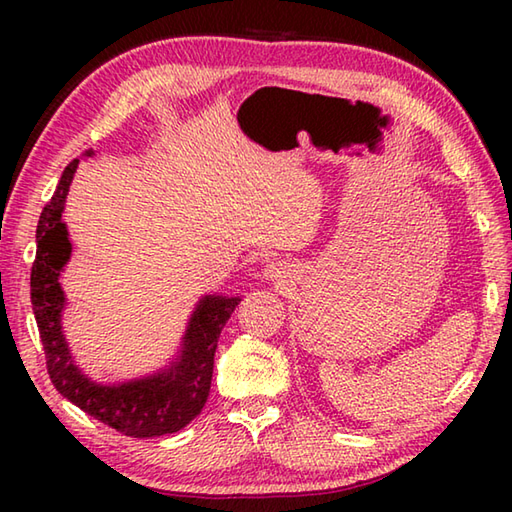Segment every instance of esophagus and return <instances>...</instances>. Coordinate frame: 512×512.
Instances as JSON below:
<instances>
[{"instance_id":"1","label":"esophagus","mask_w":512,"mask_h":512,"mask_svg":"<svg viewBox=\"0 0 512 512\" xmlns=\"http://www.w3.org/2000/svg\"><path fill=\"white\" fill-rule=\"evenodd\" d=\"M281 275H284V266H281L279 262H270V264L264 268V277L270 279V281H279Z\"/></svg>"}]
</instances>
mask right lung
Returning <instances> with one entry per match:
<instances>
[{"instance_id": "1", "label": "right lung", "mask_w": 512, "mask_h": 512, "mask_svg": "<svg viewBox=\"0 0 512 512\" xmlns=\"http://www.w3.org/2000/svg\"><path fill=\"white\" fill-rule=\"evenodd\" d=\"M92 156V151H85ZM79 158L65 167L52 200L43 206L37 224V257L30 273V301L46 352L52 385L63 398L88 416L132 438H156L176 433L198 416L209 398L213 358L220 332L231 319L239 297L206 295L193 310L182 336L180 356L167 369L121 385H99L74 365L61 330L65 295L59 284L72 244L61 222L65 195L70 191Z\"/></svg>"}]
</instances>
